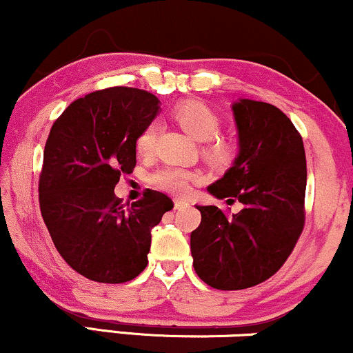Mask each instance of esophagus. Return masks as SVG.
Segmentation results:
<instances>
[{"label": "esophagus", "instance_id": "1", "mask_svg": "<svg viewBox=\"0 0 353 353\" xmlns=\"http://www.w3.org/2000/svg\"><path fill=\"white\" fill-rule=\"evenodd\" d=\"M185 206H188L185 199H175V210H183Z\"/></svg>", "mask_w": 353, "mask_h": 353}]
</instances>
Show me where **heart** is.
<instances>
[{"instance_id":"b5f03b06","label":"heart","mask_w":353,"mask_h":353,"mask_svg":"<svg viewBox=\"0 0 353 353\" xmlns=\"http://www.w3.org/2000/svg\"><path fill=\"white\" fill-rule=\"evenodd\" d=\"M172 119L185 130L191 139L204 142L201 154L206 162L214 167H225L237 154V143L234 139L219 137L221 119L206 104L196 99H190L178 104L172 111ZM157 125L150 124L139 134L136 150L141 157H152L157 150ZM201 180L198 172H191L180 167H162L150 175V185L165 193L185 196L191 191V186Z\"/></svg>"}]
</instances>
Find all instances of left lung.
Masks as SVG:
<instances>
[{"label": "left lung", "mask_w": 353, "mask_h": 353, "mask_svg": "<svg viewBox=\"0 0 353 353\" xmlns=\"http://www.w3.org/2000/svg\"><path fill=\"white\" fill-rule=\"evenodd\" d=\"M239 155L210 193L237 214L198 206L201 224L191 232L198 276L216 290L234 291L273 276L291 255L304 229L306 154L301 134L276 106L241 99L232 106Z\"/></svg>", "instance_id": "obj_1"}]
</instances>
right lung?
<instances>
[{
  "instance_id": "add662e5",
  "label": "right lung",
  "mask_w": 353,
  "mask_h": 353,
  "mask_svg": "<svg viewBox=\"0 0 353 353\" xmlns=\"http://www.w3.org/2000/svg\"><path fill=\"white\" fill-rule=\"evenodd\" d=\"M145 90L112 86L78 98L55 119L39 176V203L55 249L98 283H125L149 263L152 229L173 208L154 190L129 204L114 194L136 167L139 134L159 112Z\"/></svg>"
}]
</instances>
